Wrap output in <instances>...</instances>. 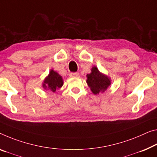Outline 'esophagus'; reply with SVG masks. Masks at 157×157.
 I'll return each instance as SVG.
<instances>
[{"label":"esophagus","instance_id":"obj_1","mask_svg":"<svg viewBox=\"0 0 157 157\" xmlns=\"http://www.w3.org/2000/svg\"><path fill=\"white\" fill-rule=\"evenodd\" d=\"M69 76H70L71 77H78L79 74L77 73V72H72V73H70Z\"/></svg>","mask_w":157,"mask_h":157}]
</instances>
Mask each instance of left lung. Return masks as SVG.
<instances>
[{"mask_svg":"<svg viewBox=\"0 0 157 157\" xmlns=\"http://www.w3.org/2000/svg\"><path fill=\"white\" fill-rule=\"evenodd\" d=\"M86 76V83L95 95L100 92L104 93L111 85V79L99 71L96 67H93L91 69V73L87 74Z\"/></svg>","mask_w":157,"mask_h":157,"instance_id":"obj_1","label":"left lung"}]
</instances>
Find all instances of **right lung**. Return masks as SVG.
Returning a JSON list of instances; mask_svg holds the SVG:
<instances>
[{
    "label": "right lung",
    "instance_id": "right-lung-1",
    "mask_svg": "<svg viewBox=\"0 0 157 157\" xmlns=\"http://www.w3.org/2000/svg\"><path fill=\"white\" fill-rule=\"evenodd\" d=\"M63 79L62 76L54 70L51 69L48 76L45 78L43 83V88L45 90H50L55 93L57 89L63 86Z\"/></svg>",
    "mask_w": 157,
    "mask_h": 157
}]
</instances>
